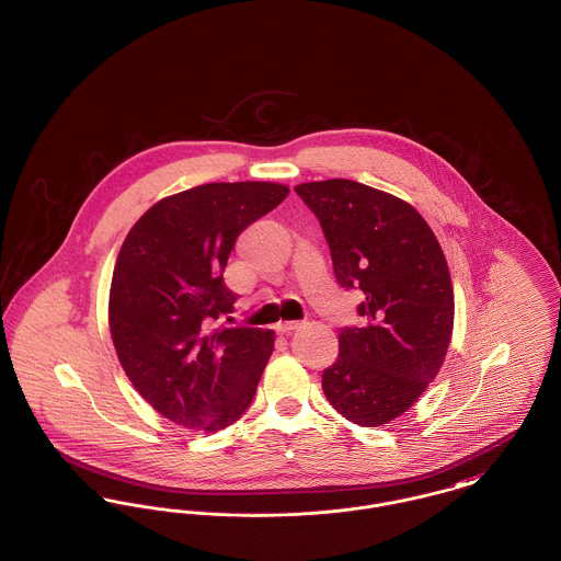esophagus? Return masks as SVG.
Wrapping results in <instances>:
<instances>
[{"label":"esophagus","mask_w":561,"mask_h":561,"mask_svg":"<svg viewBox=\"0 0 561 561\" xmlns=\"http://www.w3.org/2000/svg\"><path fill=\"white\" fill-rule=\"evenodd\" d=\"M298 328H300L298 321H285V323H278V325H276V332H278V334H291V332L298 330Z\"/></svg>","instance_id":"1"}]
</instances>
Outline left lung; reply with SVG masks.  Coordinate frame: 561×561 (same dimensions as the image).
Returning <instances> with one entry per match:
<instances>
[{
    "instance_id": "8db88e82",
    "label": "left lung",
    "mask_w": 561,
    "mask_h": 561,
    "mask_svg": "<svg viewBox=\"0 0 561 561\" xmlns=\"http://www.w3.org/2000/svg\"><path fill=\"white\" fill-rule=\"evenodd\" d=\"M319 218L341 287L359 289V328H343L323 370L330 405L359 426L403 415L439 373L455 325L444 251L408 202L354 180L296 186Z\"/></svg>"
}]
</instances>
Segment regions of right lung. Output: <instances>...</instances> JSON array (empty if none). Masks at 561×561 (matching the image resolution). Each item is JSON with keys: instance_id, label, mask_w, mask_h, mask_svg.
Returning <instances> with one entry per match:
<instances>
[{"instance_id": "right-lung-1", "label": "right lung", "mask_w": 561, "mask_h": 561, "mask_svg": "<svg viewBox=\"0 0 561 561\" xmlns=\"http://www.w3.org/2000/svg\"><path fill=\"white\" fill-rule=\"evenodd\" d=\"M289 195L274 182H214L153 204L115 261L108 328L137 392L167 420L216 433L251 405L274 332L214 328L233 312L222 272L238 236Z\"/></svg>"}]
</instances>
